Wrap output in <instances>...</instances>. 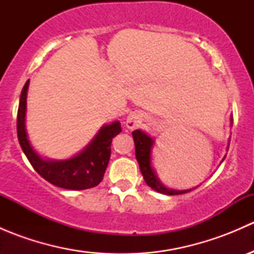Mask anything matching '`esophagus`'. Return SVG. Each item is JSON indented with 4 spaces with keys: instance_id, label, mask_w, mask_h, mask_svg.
Segmentation results:
<instances>
[{
    "instance_id": "obj_1",
    "label": "esophagus",
    "mask_w": 254,
    "mask_h": 254,
    "mask_svg": "<svg viewBox=\"0 0 254 254\" xmlns=\"http://www.w3.org/2000/svg\"><path fill=\"white\" fill-rule=\"evenodd\" d=\"M143 118H145L143 113L137 111L131 112L127 119V127H129V129H136V127L143 122Z\"/></svg>"
}]
</instances>
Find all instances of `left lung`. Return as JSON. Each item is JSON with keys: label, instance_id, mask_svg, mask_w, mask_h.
Returning <instances> with one entry per match:
<instances>
[{"label": "left lung", "instance_id": "obj_1", "mask_svg": "<svg viewBox=\"0 0 254 254\" xmlns=\"http://www.w3.org/2000/svg\"><path fill=\"white\" fill-rule=\"evenodd\" d=\"M132 137H134L135 142V156H136L137 163L140 166V171H141L143 179H145L146 184L148 187H151L153 190L158 191V193L167 194V195H178V194H184L187 191H190L173 190V189H168L167 187L163 186L158 181L155 172H153L152 167H151V148H152L153 140L148 135H146L145 132H142L141 130H135V131H132Z\"/></svg>", "mask_w": 254, "mask_h": 254}]
</instances>
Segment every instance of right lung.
Returning <instances> with one entry per match:
<instances>
[{"label": "right lung", "instance_id": "add662e5", "mask_svg": "<svg viewBox=\"0 0 254 254\" xmlns=\"http://www.w3.org/2000/svg\"><path fill=\"white\" fill-rule=\"evenodd\" d=\"M29 81L25 82L19 99L17 113L18 141L28 161L45 181L64 189L82 190L98 186L111 158V143L113 137L122 132V125L114 122L101 129L94 140L73 158L66 161H47L37 155L30 146L25 131V108Z\"/></svg>", "mask_w": 254, "mask_h": 254}]
</instances>
